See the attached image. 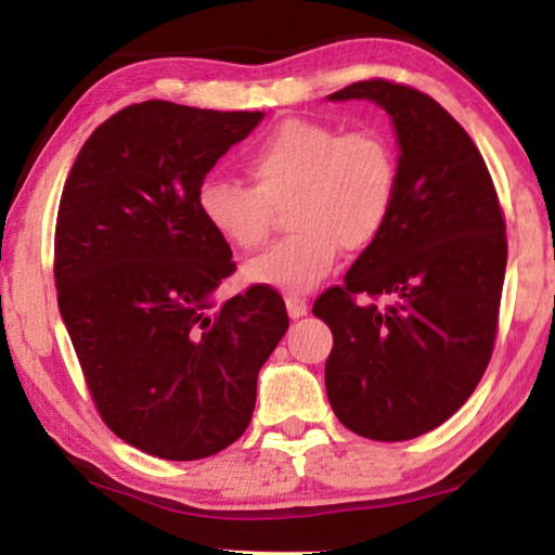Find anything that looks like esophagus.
I'll use <instances>...</instances> for the list:
<instances>
[{"label": "esophagus", "mask_w": 555, "mask_h": 555, "mask_svg": "<svg viewBox=\"0 0 555 555\" xmlns=\"http://www.w3.org/2000/svg\"><path fill=\"white\" fill-rule=\"evenodd\" d=\"M285 306H287V315L291 318H302L308 313V300L302 298V295H287Z\"/></svg>", "instance_id": "obj_1"}]
</instances>
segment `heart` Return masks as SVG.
Returning <instances> with one entry per match:
<instances>
[{
	"label": "heart",
	"instance_id": "obj_1",
	"mask_svg": "<svg viewBox=\"0 0 555 555\" xmlns=\"http://www.w3.org/2000/svg\"><path fill=\"white\" fill-rule=\"evenodd\" d=\"M253 186L207 179L196 207L211 232L242 253L268 240L275 207L293 232L245 264V280L306 293L336 268L340 249L361 253L382 237L399 196V154L378 128L287 118L245 156Z\"/></svg>",
	"mask_w": 555,
	"mask_h": 555
}]
</instances>
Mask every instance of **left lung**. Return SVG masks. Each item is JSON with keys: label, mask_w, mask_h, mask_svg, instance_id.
Returning a JSON list of instances; mask_svg holds the SVG:
<instances>
[{"label": "left lung", "mask_w": 555, "mask_h": 555, "mask_svg": "<svg viewBox=\"0 0 555 555\" xmlns=\"http://www.w3.org/2000/svg\"><path fill=\"white\" fill-rule=\"evenodd\" d=\"M351 98H369L393 120L399 196L344 285L313 302L333 333L325 391L344 427L404 442L450 420L488 369L507 262L505 217L475 141L435 98L371 78L331 101Z\"/></svg>", "instance_id": "left-lung-1"}]
</instances>
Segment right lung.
<instances>
[{
	"label": "right lung",
	"instance_id": "obj_1",
	"mask_svg": "<svg viewBox=\"0 0 555 555\" xmlns=\"http://www.w3.org/2000/svg\"><path fill=\"white\" fill-rule=\"evenodd\" d=\"M260 120L133 103L90 133L60 196V315L105 427L154 457L202 460L237 442L287 331L270 285L215 308L237 264L196 207L217 158Z\"/></svg>",
	"mask_w": 555,
	"mask_h": 555
}]
</instances>
